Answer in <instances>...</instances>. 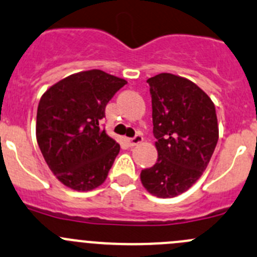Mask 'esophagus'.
Segmentation results:
<instances>
[{
    "mask_svg": "<svg viewBox=\"0 0 257 257\" xmlns=\"http://www.w3.org/2000/svg\"><path fill=\"white\" fill-rule=\"evenodd\" d=\"M126 142H128V144L131 147H136V146H138V144H141L142 142H143V137H142L141 134H137L134 138H129Z\"/></svg>",
    "mask_w": 257,
    "mask_h": 257,
    "instance_id": "34e87169",
    "label": "esophagus"
}]
</instances>
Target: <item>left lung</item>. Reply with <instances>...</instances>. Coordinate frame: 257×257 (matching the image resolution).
<instances>
[{
  "label": "left lung",
  "mask_w": 257,
  "mask_h": 257,
  "mask_svg": "<svg viewBox=\"0 0 257 257\" xmlns=\"http://www.w3.org/2000/svg\"><path fill=\"white\" fill-rule=\"evenodd\" d=\"M157 163L141 172L144 188L171 198L202 176L218 141L215 104L195 83L162 73L149 78Z\"/></svg>",
  "instance_id": "left-lung-1"
}]
</instances>
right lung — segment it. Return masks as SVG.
Returning a JSON list of instances; mask_svg holds the SVG:
<instances>
[{
	"instance_id": "1",
	"label": "right lung",
	"mask_w": 257,
	"mask_h": 257,
	"mask_svg": "<svg viewBox=\"0 0 257 257\" xmlns=\"http://www.w3.org/2000/svg\"><path fill=\"white\" fill-rule=\"evenodd\" d=\"M125 84L94 69L57 81L40 99L37 144L55 177L69 188L91 191L108 177L120 146L99 123Z\"/></svg>"
}]
</instances>
